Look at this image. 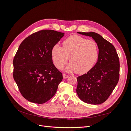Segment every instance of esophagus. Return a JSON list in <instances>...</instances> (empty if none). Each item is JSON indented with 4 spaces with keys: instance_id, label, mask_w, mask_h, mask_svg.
<instances>
[{
    "instance_id": "1",
    "label": "esophagus",
    "mask_w": 131,
    "mask_h": 131,
    "mask_svg": "<svg viewBox=\"0 0 131 131\" xmlns=\"http://www.w3.org/2000/svg\"><path fill=\"white\" fill-rule=\"evenodd\" d=\"M69 77V76L68 75H66V74H63V79L68 78Z\"/></svg>"
}]
</instances>
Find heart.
Segmentation results:
<instances>
[{"instance_id":"obj_1","label":"heart","mask_w":131,"mask_h":131,"mask_svg":"<svg viewBox=\"0 0 131 131\" xmlns=\"http://www.w3.org/2000/svg\"><path fill=\"white\" fill-rule=\"evenodd\" d=\"M52 60L55 66L61 69L70 60L65 68L68 72L76 71L78 74L87 73L93 67L99 57V47L95 41L78 35H72L52 49Z\"/></svg>"}]
</instances>
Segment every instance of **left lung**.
<instances>
[{
  "instance_id": "8db88e82",
  "label": "left lung",
  "mask_w": 131,
  "mask_h": 131,
  "mask_svg": "<svg viewBox=\"0 0 131 131\" xmlns=\"http://www.w3.org/2000/svg\"><path fill=\"white\" fill-rule=\"evenodd\" d=\"M78 33L93 39L99 47V57L90 71L77 78V93L83 102L101 104L108 98L118 83L120 69L118 55L114 46L97 33Z\"/></svg>"
}]
</instances>
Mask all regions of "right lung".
<instances>
[{
  "label": "right lung",
  "mask_w": 131,
  "mask_h": 131,
  "mask_svg": "<svg viewBox=\"0 0 131 131\" xmlns=\"http://www.w3.org/2000/svg\"><path fill=\"white\" fill-rule=\"evenodd\" d=\"M64 36L53 30L33 33L19 45L13 63V78L29 101L41 104L56 93L62 74L53 63L52 49Z\"/></svg>",
  "instance_id": "add662e5"
}]
</instances>
